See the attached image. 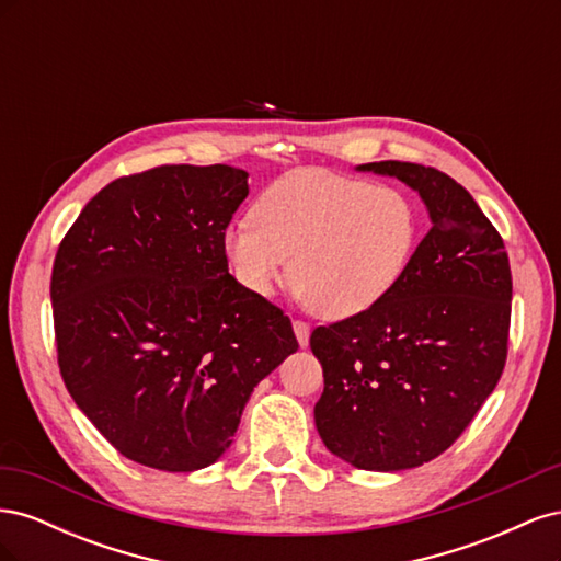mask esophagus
Listing matches in <instances>:
<instances>
[{
    "label": "esophagus",
    "mask_w": 561,
    "mask_h": 561,
    "mask_svg": "<svg viewBox=\"0 0 561 561\" xmlns=\"http://www.w3.org/2000/svg\"><path fill=\"white\" fill-rule=\"evenodd\" d=\"M293 330H295V334H297L299 346L307 348V346H309V336H311V328L307 325V322L295 320V322H293Z\"/></svg>",
    "instance_id": "esophagus-1"
}]
</instances>
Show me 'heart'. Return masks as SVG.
Returning a JSON list of instances; mask_svg holds the SVG:
<instances>
[{
	"label": "heart",
	"instance_id": "1",
	"mask_svg": "<svg viewBox=\"0 0 561 561\" xmlns=\"http://www.w3.org/2000/svg\"><path fill=\"white\" fill-rule=\"evenodd\" d=\"M250 215L225 231L236 278L271 297L293 268L301 297L330 320L363 316L393 295L421 236L414 201L398 186L328 171L283 175Z\"/></svg>",
	"mask_w": 561,
	"mask_h": 561
}]
</instances>
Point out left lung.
I'll return each mask as SVG.
<instances>
[{
    "label": "left lung",
    "mask_w": 561,
    "mask_h": 561,
    "mask_svg": "<svg viewBox=\"0 0 561 561\" xmlns=\"http://www.w3.org/2000/svg\"><path fill=\"white\" fill-rule=\"evenodd\" d=\"M358 171L414 190L431 231L377 309L313 330L311 351L325 379L313 416L342 461L396 472L449 449L496 388L513 276L499 231L456 180L404 161Z\"/></svg>",
    "instance_id": "1"
}]
</instances>
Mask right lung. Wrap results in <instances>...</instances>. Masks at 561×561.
<instances>
[{"instance_id":"1","label":"right lung","mask_w":561,"mask_h":561,"mask_svg":"<svg viewBox=\"0 0 561 561\" xmlns=\"http://www.w3.org/2000/svg\"><path fill=\"white\" fill-rule=\"evenodd\" d=\"M248 192L241 168H151L100 190L58 248L62 381L135 463H215L254 386L299 348L290 318L229 274L225 231Z\"/></svg>"}]
</instances>
